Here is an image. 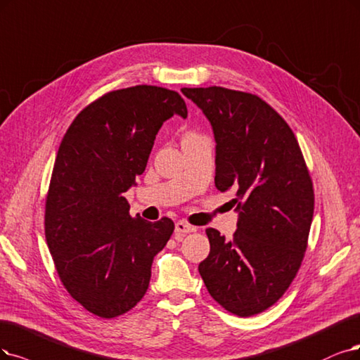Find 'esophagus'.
<instances>
[{
	"label": "esophagus",
	"instance_id": "1",
	"mask_svg": "<svg viewBox=\"0 0 360 360\" xmlns=\"http://www.w3.org/2000/svg\"><path fill=\"white\" fill-rule=\"evenodd\" d=\"M194 231H197V229L193 227V225L187 224V222L178 221V222L175 224V234H176L178 237H182V236H185V234H190V233H194Z\"/></svg>",
	"mask_w": 360,
	"mask_h": 360
}]
</instances>
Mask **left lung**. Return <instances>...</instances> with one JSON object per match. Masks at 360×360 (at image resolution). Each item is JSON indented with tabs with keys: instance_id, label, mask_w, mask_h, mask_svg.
I'll return each mask as SVG.
<instances>
[{
	"instance_id": "left-lung-1",
	"label": "left lung",
	"mask_w": 360,
	"mask_h": 360,
	"mask_svg": "<svg viewBox=\"0 0 360 360\" xmlns=\"http://www.w3.org/2000/svg\"><path fill=\"white\" fill-rule=\"evenodd\" d=\"M214 130L215 185L233 190L237 230L206 234L210 252L198 265L217 302L240 317L281 298L307 249L314 210L313 184L294 131L269 103L224 87L181 89Z\"/></svg>"
}]
</instances>
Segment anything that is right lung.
I'll use <instances>...</instances> for the list:
<instances>
[{"label":"right lung","mask_w":360,"mask_h":360,"mask_svg":"<svg viewBox=\"0 0 360 360\" xmlns=\"http://www.w3.org/2000/svg\"><path fill=\"white\" fill-rule=\"evenodd\" d=\"M187 114L179 93L135 86L86 106L65 133L46 200V240L63 286L93 314H123L148 289L154 257L175 224L130 218L123 194L143 173L160 127Z\"/></svg>","instance_id":"add662e5"}]
</instances>
